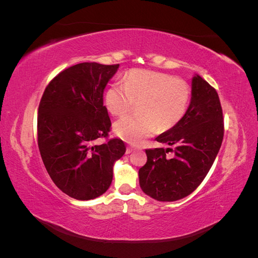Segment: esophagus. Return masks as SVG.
Listing matches in <instances>:
<instances>
[{"label": "esophagus", "instance_id": "34e87169", "mask_svg": "<svg viewBox=\"0 0 258 258\" xmlns=\"http://www.w3.org/2000/svg\"><path fill=\"white\" fill-rule=\"evenodd\" d=\"M132 151H135V147L128 146V147H127V151H126V154H130V153H132Z\"/></svg>", "mask_w": 258, "mask_h": 258}]
</instances>
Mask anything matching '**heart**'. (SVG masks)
<instances>
[{
    "mask_svg": "<svg viewBox=\"0 0 258 258\" xmlns=\"http://www.w3.org/2000/svg\"><path fill=\"white\" fill-rule=\"evenodd\" d=\"M190 88L183 80L150 71L132 70L121 84H113L105 92L104 103L114 116L129 113L139 103L140 116H126L114 124L115 134L131 144H140L155 134L174 128L188 110Z\"/></svg>",
    "mask_w": 258,
    "mask_h": 258,
    "instance_id": "1",
    "label": "heart"
}]
</instances>
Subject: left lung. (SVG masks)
Returning a JSON list of instances; mask_svg holds the SVG:
<instances>
[{
	"instance_id": "left-lung-1",
	"label": "left lung",
	"mask_w": 258,
	"mask_h": 258,
	"mask_svg": "<svg viewBox=\"0 0 258 258\" xmlns=\"http://www.w3.org/2000/svg\"><path fill=\"white\" fill-rule=\"evenodd\" d=\"M224 137L223 111L216 90L201 76L191 81V99L184 118L156 138L174 148L146 150L147 161L139 170L140 186L158 201H175L190 195L204 181ZM172 151V159L166 153Z\"/></svg>"
}]
</instances>
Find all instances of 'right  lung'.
<instances>
[{
	"label": "right lung",
	"instance_id": "obj_1",
	"mask_svg": "<svg viewBox=\"0 0 258 258\" xmlns=\"http://www.w3.org/2000/svg\"><path fill=\"white\" fill-rule=\"evenodd\" d=\"M119 64L83 62L60 72L38 105L37 144L44 166L60 190L77 200L95 199L113 179V166L126 146L106 138L111 119L103 105L106 84Z\"/></svg>",
	"mask_w": 258,
	"mask_h": 258
}]
</instances>
